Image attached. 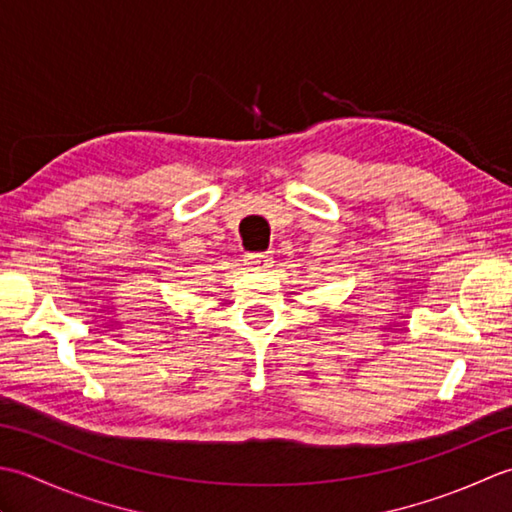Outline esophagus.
I'll list each match as a JSON object with an SVG mask.
<instances>
[{
    "label": "esophagus",
    "instance_id": "1",
    "mask_svg": "<svg viewBox=\"0 0 512 512\" xmlns=\"http://www.w3.org/2000/svg\"><path fill=\"white\" fill-rule=\"evenodd\" d=\"M245 265L252 271L267 269L271 265V256L269 254H245Z\"/></svg>",
    "mask_w": 512,
    "mask_h": 512
}]
</instances>
